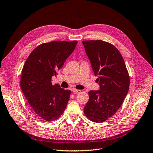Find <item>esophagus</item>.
Returning a JSON list of instances; mask_svg holds the SVG:
<instances>
[{"mask_svg":"<svg viewBox=\"0 0 153 153\" xmlns=\"http://www.w3.org/2000/svg\"><path fill=\"white\" fill-rule=\"evenodd\" d=\"M72 91H73L74 93H81V90H79V89H72Z\"/></svg>","mask_w":153,"mask_h":153,"instance_id":"1","label":"esophagus"}]
</instances>
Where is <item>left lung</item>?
I'll list each match as a JSON object with an SVG mask.
<instances>
[{
    "instance_id": "8db88e82",
    "label": "left lung",
    "mask_w": 153,
    "mask_h": 153,
    "mask_svg": "<svg viewBox=\"0 0 153 153\" xmlns=\"http://www.w3.org/2000/svg\"><path fill=\"white\" fill-rule=\"evenodd\" d=\"M93 71L100 84L89 91L84 113L90 120L106 121L120 108L130 84L129 75L121 53L112 44L102 40L82 41Z\"/></svg>"
}]
</instances>
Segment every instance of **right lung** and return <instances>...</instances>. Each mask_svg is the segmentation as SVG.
Instances as JSON below:
<instances>
[{
    "mask_svg": "<svg viewBox=\"0 0 153 153\" xmlns=\"http://www.w3.org/2000/svg\"><path fill=\"white\" fill-rule=\"evenodd\" d=\"M77 43V41L42 43L25 62L21 88L33 113L42 120H56L64 112L71 91L57 84L53 85L52 77L57 74Z\"/></svg>",
    "mask_w": 153,
    "mask_h": 153,
    "instance_id": "right-lung-1",
    "label": "right lung"
}]
</instances>
